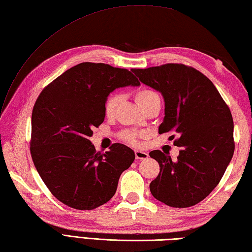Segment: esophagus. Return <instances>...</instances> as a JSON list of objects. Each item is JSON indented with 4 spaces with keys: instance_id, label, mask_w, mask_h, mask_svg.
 <instances>
[{
    "instance_id": "34e87169",
    "label": "esophagus",
    "mask_w": 252,
    "mask_h": 252,
    "mask_svg": "<svg viewBox=\"0 0 252 252\" xmlns=\"http://www.w3.org/2000/svg\"><path fill=\"white\" fill-rule=\"evenodd\" d=\"M135 158L138 160H144L148 158V154L143 151H135Z\"/></svg>"
}]
</instances>
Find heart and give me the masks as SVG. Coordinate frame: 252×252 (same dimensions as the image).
<instances>
[{"mask_svg": "<svg viewBox=\"0 0 252 252\" xmlns=\"http://www.w3.org/2000/svg\"><path fill=\"white\" fill-rule=\"evenodd\" d=\"M134 98H135L136 104L140 106L143 110L145 109L147 106L154 103V101L160 99L159 95L155 92L154 90L148 89V88H143V89L137 90L134 93ZM119 103H120V96L117 93L110 94L108 97L106 98L105 104H104L105 115L107 117H110L114 115ZM142 136H144L143 132L134 131V130L125 131L121 133L122 140H125L126 142L130 143V144H137V140Z\"/></svg>", "mask_w": 252, "mask_h": 252, "instance_id": "obj_1", "label": "heart"}]
</instances>
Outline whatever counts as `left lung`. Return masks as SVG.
Here are the masks:
<instances>
[{"instance_id": "8db88e82", "label": "left lung", "mask_w": 252, "mask_h": 252, "mask_svg": "<svg viewBox=\"0 0 252 252\" xmlns=\"http://www.w3.org/2000/svg\"><path fill=\"white\" fill-rule=\"evenodd\" d=\"M131 71L161 93L164 117L159 133H175L174 144L181 147L176 161L160 151L149 153L160 165L149 189L170 207L194 206L215 189L232 160L231 110L210 80L191 67L167 63Z\"/></svg>"}]
</instances>
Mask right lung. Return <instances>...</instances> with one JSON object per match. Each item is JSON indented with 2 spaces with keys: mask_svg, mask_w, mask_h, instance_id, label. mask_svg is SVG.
Wrapping results in <instances>:
<instances>
[{
  "mask_svg": "<svg viewBox=\"0 0 252 252\" xmlns=\"http://www.w3.org/2000/svg\"><path fill=\"white\" fill-rule=\"evenodd\" d=\"M140 84L126 69L81 63L37 97L31 117V157L47 189L68 207L92 210L109 201L121 173L134 161V152L123 144L101 154L90 137L105 119L104 104L112 91Z\"/></svg>",
  "mask_w": 252,
  "mask_h": 252,
  "instance_id": "right-lung-1",
  "label": "right lung"
}]
</instances>
